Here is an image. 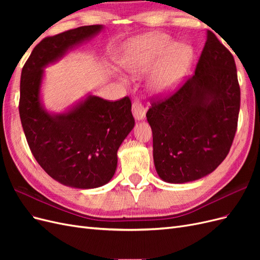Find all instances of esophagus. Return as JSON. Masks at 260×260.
<instances>
[{"mask_svg": "<svg viewBox=\"0 0 260 260\" xmlns=\"http://www.w3.org/2000/svg\"><path fill=\"white\" fill-rule=\"evenodd\" d=\"M145 108H144V105L142 104V102H141L140 100H135V102H133L132 104V114L133 116H135V118L137 120H142L145 118Z\"/></svg>", "mask_w": 260, "mask_h": 260, "instance_id": "1", "label": "esophagus"}]
</instances>
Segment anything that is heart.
Segmentation results:
<instances>
[{
	"label": "heart",
	"instance_id": "obj_1",
	"mask_svg": "<svg viewBox=\"0 0 260 260\" xmlns=\"http://www.w3.org/2000/svg\"><path fill=\"white\" fill-rule=\"evenodd\" d=\"M176 45L162 34H154L136 39L124 48L120 66L133 76L153 68L149 85L157 93H168L182 83L193 61V50L186 44Z\"/></svg>",
	"mask_w": 260,
	"mask_h": 260
}]
</instances>
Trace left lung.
<instances>
[{
  "mask_svg": "<svg viewBox=\"0 0 260 260\" xmlns=\"http://www.w3.org/2000/svg\"><path fill=\"white\" fill-rule=\"evenodd\" d=\"M146 113L157 174L169 183L209 175L229 154L238 128L241 91L233 55L207 31L195 73Z\"/></svg>",
  "mask_w": 260,
  "mask_h": 260,
  "instance_id": "obj_1",
  "label": "left lung"
}]
</instances>
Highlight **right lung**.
Here are the masks:
<instances>
[{
    "mask_svg": "<svg viewBox=\"0 0 260 260\" xmlns=\"http://www.w3.org/2000/svg\"><path fill=\"white\" fill-rule=\"evenodd\" d=\"M102 28L83 26L44 38L21 70L19 115L30 151L50 177L77 188L99 187L113 178L118 148L135 127L131 101L90 95L72 111L51 115L40 101L43 68Z\"/></svg>",
    "mask_w": 260,
    "mask_h": 260,
    "instance_id": "obj_1",
    "label": "right lung"
}]
</instances>
